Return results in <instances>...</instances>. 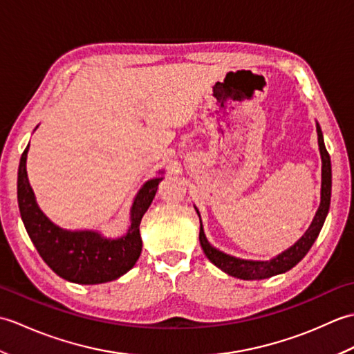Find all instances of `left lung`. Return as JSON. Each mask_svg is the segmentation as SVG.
<instances>
[{
	"label": "left lung",
	"instance_id": "1",
	"mask_svg": "<svg viewBox=\"0 0 354 354\" xmlns=\"http://www.w3.org/2000/svg\"><path fill=\"white\" fill-rule=\"evenodd\" d=\"M317 133H318V146H319V155H321V202L319 207L315 213L313 221L310 227L293 243L288 250L283 251L281 254L275 255L270 260H245L234 257V255L225 254L217 250L212 243L208 242V239L202 228V221L199 209L194 207L201 221V230H199V242L202 250H204L207 259L213 263L214 266L223 270L225 274L231 277L240 278V280H265V278L274 277L278 274L288 272L289 269L303 260L304 255L309 252L315 240L319 236V231L322 225L326 222V217L328 214L330 208V198H332V162H330V155L324 145V137H322L321 126L317 122Z\"/></svg>",
	"mask_w": 354,
	"mask_h": 354
}]
</instances>
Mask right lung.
<instances>
[{"label": "right lung", "mask_w": 354, "mask_h": 354, "mask_svg": "<svg viewBox=\"0 0 354 354\" xmlns=\"http://www.w3.org/2000/svg\"><path fill=\"white\" fill-rule=\"evenodd\" d=\"M37 127V126H36ZM28 146L18 169V205L27 234L42 260L64 280L77 284H100L117 280L132 269L141 254L140 223L158 190L162 176L142 184L131 207V225L117 239L94 230H65L42 213L27 176ZM162 170L160 175H162Z\"/></svg>", "instance_id": "obj_1"}]
</instances>
